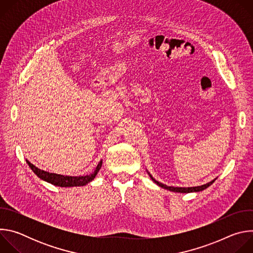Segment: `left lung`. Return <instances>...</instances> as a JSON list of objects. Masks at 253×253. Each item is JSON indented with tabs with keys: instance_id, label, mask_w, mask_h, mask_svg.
Masks as SVG:
<instances>
[{
	"instance_id": "left-lung-1",
	"label": "left lung",
	"mask_w": 253,
	"mask_h": 253,
	"mask_svg": "<svg viewBox=\"0 0 253 253\" xmlns=\"http://www.w3.org/2000/svg\"><path fill=\"white\" fill-rule=\"evenodd\" d=\"M146 171H147V173L149 174L150 178L152 179V181H153L154 183H156L158 186H160V187H162V188H164V189L170 190V191H172V192H179V193H191V192H199V191H202V190L206 189L207 187H209V186L215 181V180L217 179V177H216V178H214L213 180H211L210 182L205 183V184L200 185V186H194V187H174V186H167V185H165V184H163V183L157 181V180H156L155 178H153V176L148 172V170H146Z\"/></svg>"
}]
</instances>
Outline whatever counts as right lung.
<instances>
[{
	"label": "right lung",
	"instance_id": "add662e5",
	"mask_svg": "<svg viewBox=\"0 0 253 253\" xmlns=\"http://www.w3.org/2000/svg\"><path fill=\"white\" fill-rule=\"evenodd\" d=\"M26 161L30 166V168L33 170V172L40 179L44 180V181L59 187H75V186L77 187V186H84L90 183L91 181H93L102 166L103 160L102 159L100 160V162L96 166L93 173L89 175H84V176H69V175H62L57 173H50L48 171H44L38 167H36L29 160H26Z\"/></svg>",
	"mask_w": 253,
	"mask_h": 253
}]
</instances>
